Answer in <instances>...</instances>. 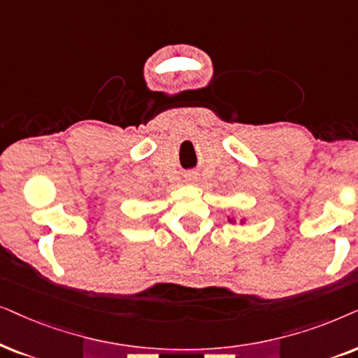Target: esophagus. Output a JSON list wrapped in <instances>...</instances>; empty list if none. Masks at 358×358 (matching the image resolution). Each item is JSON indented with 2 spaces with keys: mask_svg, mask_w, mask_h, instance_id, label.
Listing matches in <instances>:
<instances>
[{
  "mask_svg": "<svg viewBox=\"0 0 358 358\" xmlns=\"http://www.w3.org/2000/svg\"><path fill=\"white\" fill-rule=\"evenodd\" d=\"M187 182H189V183L196 182V175H194V173H189V175L187 176Z\"/></svg>",
  "mask_w": 358,
  "mask_h": 358,
  "instance_id": "34e87169",
  "label": "esophagus"
}]
</instances>
